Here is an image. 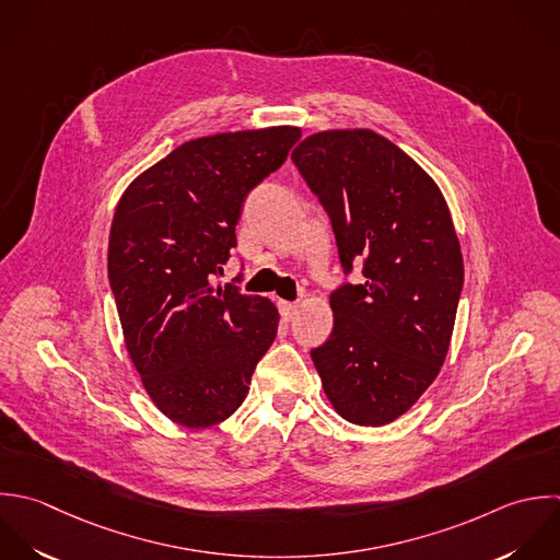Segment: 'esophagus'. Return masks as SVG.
<instances>
[{
    "label": "esophagus",
    "mask_w": 560,
    "mask_h": 560,
    "mask_svg": "<svg viewBox=\"0 0 560 560\" xmlns=\"http://www.w3.org/2000/svg\"><path fill=\"white\" fill-rule=\"evenodd\" d=\"M296 303H288V301H279V312L283 316V320H292L296 316Z\"/></svg>",
    "instance_id": "1"
}]
</instances>
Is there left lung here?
<instances>
[{"label": "left lung", "instance_id": "obj_1", "mask_svg": "<svg viewBox=\"0 0 560 560\" xmlns=\"http://www.w3.org/2000/svg\"><path fill=\"white\" fill-rule=\"evenodd\" d=\"M292 161L331 218L345 272L364 281L329 296L334 331L312 349L334 410L386 425L436 380L465 281L460 242L434 178L369 128L305 137Z\"/></svg>", "mask_w": 560, "mask_h": 560}]
</instances>
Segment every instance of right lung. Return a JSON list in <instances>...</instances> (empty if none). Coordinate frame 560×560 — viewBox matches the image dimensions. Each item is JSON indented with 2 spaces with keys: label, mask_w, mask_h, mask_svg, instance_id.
<instances>
[{
  "label": "right lung",
  "mask_w": 560,
  "mask_h": 560,
  "mask_svg": "<svg viewBox=\"0 0 560 560\" xmlns=\"http://www.w3.org/2000/svg\"><path fill=\"white\" fill-rule=\"evenodd\" d=\"M296 126L185 141L121 194L108 235V281L126 351L152 404L200 430L246 399L279 312L237 285H213L237 244L248 191L279 170Z\"/></svg>",
  "instance_id": "right-lung-1"
}]
</instances>
